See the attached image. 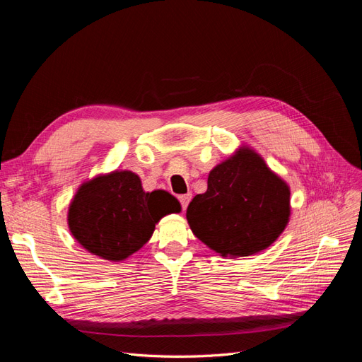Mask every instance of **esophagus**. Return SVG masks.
<instances>
[{
  "label": "esophagus",
  "mask_w": 362,
  "mask_h": 362,
  "mask_svg": "<svg viewBox=\"0 0 362 362\" xmlns=\"http://www.w3.org/2000/svg\"><path fill=\"white\" fill-rule=\"evenodd\" d=\"M178 199H180L181 205H182V210H185V208H187V205H189V202H190V199H192V193L180 194V196H178Z\"/></svg>",
  "instance_id": "obj_1"
}]
</instances>
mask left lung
I'll use <instances>...</instances> for the list:
<instances>
[{"instance_id": "left-lung-1", "label": "left lung", "mask_w": 362, "mask_h": 362, "mask_svg": "<svg viewBox=\"0 0 362 362\" xmlns=\"http://www.w3.org/2000/svg\"><path fill=\"white\" fill-rule=\"evenodd\" d=\"M290 187L247 146L208 173V187L187 208L193 234L222 257L267 249L290 221Z\"/></svg>"}]
</instances>
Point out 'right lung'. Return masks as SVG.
I'll return each mask as SVG.
<instances>
[{"label":"right lung","instance_id":"obj_1","mask_svg":"<svg viewBox=\"0 0 362 362\" xmlns=\"http://www.w3.org/2000/svg\"><path fill=\"white\" fill-rule=\"evenodd\" d=\"M180 211L170 193L145 192L139 175L113 170L80 185L69 205L68 226L90 254L119 262L148 243L161 217Z\"/></svg>","mask_w":362,"mask_h":362}]
</instances>
